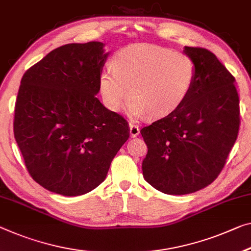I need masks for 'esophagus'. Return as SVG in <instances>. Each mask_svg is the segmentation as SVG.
<instances>
[{
    "label": "esophagus",
    "instance_id": "34e87169",
    "mask_svg": "<svg viewBox=\"0 0 251 251\" xmlns=\"http://www.w3.org/2000/svg\"><path fill=\"white\" fill-rule=\"evenodd\" d=\"M130 137L131 138H136L139 132H140V130H139V126L137 125H133V123H130Z\"/></svg>",
    "mask_w": 251,
    "mask_h": 251
}]
</instances>
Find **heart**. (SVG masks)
I'll use <instances>...</instances> for the list:
<instances>
[{
	"instance_id": "b5f03b06",
	"label": "heart",
	"mask_w": 251,
	"mask_h": 251,
	"mask_svg": "<svg viewBox=\"0 0 251 251\" xmlns=\"http://www.w3.org/2000/svg\"><path fill=\"white\" fill-rule=\"evenodd\" d=\"M112 71L99 76V91L106 109L118 112L129 99L134 120L161 119L174 112L190 94L196 68L191 57L158 46H128L115 53Z\"/></svg>"
}]
</instances>
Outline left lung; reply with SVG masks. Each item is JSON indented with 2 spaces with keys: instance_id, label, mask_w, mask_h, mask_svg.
Wrapping results in <instances>:
<instances>
[{
  "instance_id": "obj_1",
  "label": "left lung",
  "mask_w": 251,
  "mask_h": 251,
  "mask_svg": "<svg viewBox=\"0 0 251 251\" xmlns=\"http://www.w3.org/2000/svg\"><path fill=\"white\" fill-rule=\"evenodd\" d=\"M195 64L193 87L178 109L140 130L148 147L142 174L156 190L184 195L217 178L237 140L234 77L204 48L184 47Z\"/></svg>"
}]
</instances>
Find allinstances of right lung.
<instances>
[{
	"mask_svg": "<svg viewBox=\"0 0 251 251\" xmlns=\"http://www.w3.org/2000/svg\"><path fill=\"white\" fill-rule=\"evenodd\" d=\"M103 42L53 49L25 73L14 110V138L36 182L78 196L105 179L128 140V122L96 98L110 52Z\"/></svg>",
	"mask_w": 251,
	"mask_h": 251,
	"instance_id": "right-lung-1",
	"label": "right lung"
}]
</instances>
